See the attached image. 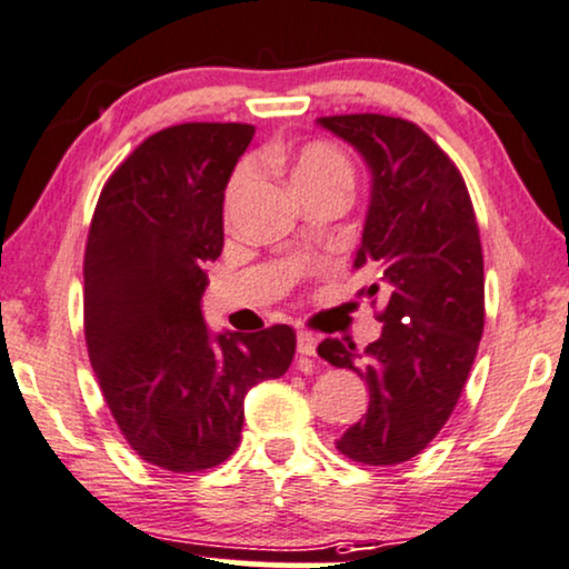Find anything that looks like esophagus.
<instances>
[{"label": "esophagus", "mask_w": 569, "mask_h": 569, "mask_svg": "<svg viewBox=\"0 0 569 569\" xmlns=\"http://www.w3.org/2000/svg\"><path fill=\"white\" fill-rule=\"evenodd\" d=\"M316 345H319V337L313 331L300 329L298 331V352L300 356H316Z\"/></svg>", "instance_id": "esophagus-1"}]
</instances>
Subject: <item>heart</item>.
I'll use <instances>...</instances> for the list:
<instances>
[{"label":"heart","instance_id":"b5f03b06","mask_svg":"<svg viewBox=\"0 0 569 569\" xmlns=\"http://www.w3.org/2000/svg\"><path fill=\"white\" fill-rule=\"evenodd\" d=\"M253 177L256 167L250 161L234 169L224 190L227 209L238 203V198L250 188ZM290 177L302 198L321 193V190H348L350 193L352 186H356V167H352L350 157L339 146L329 143V140H308L292 157Z\"/></svg>","mask_w":569,"mask_h":569}]
</instances>
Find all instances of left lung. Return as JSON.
Returning <instances> with one entry per match:
<instances>
[{"mask_svg": "<svg viewBox=\"0 0 569 569\" xmlns=\"http://www.w3.org/2000/svg\"><path fill=\"white\" fill-rule=\"evenodd\" d=\"M363 153L371 209L352 269L373 271L358 298L383 300V331L366 350L327 337L319 356L363 376L368 412L337 449L363 465H400L447 423L483 335V250L460 169L416 122L389 114L319 117Z\"/></svg>", "mask_w": 569, "mask_h": 569, "instance_id": "8db88e82", "label": "left lung"}]
</instances>
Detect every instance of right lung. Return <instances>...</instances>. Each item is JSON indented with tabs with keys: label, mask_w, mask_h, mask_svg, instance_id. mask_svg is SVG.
Masks as SVG:
<instances>
[{
	"label": "right lung",
	"mask_w": 569,
	"mask_h": 569,
	"mask_svg": "<svg viewBox=\"0 0 569 569\" xmlns=\"http://www.w3.org/2000/svg\"><path fill=\"white\" fill-rule=\"evenodd\" d=\"M256 128L186 122L153 132L109 174L83 258V331L96 381L140 460L217 468L240 445L242 400L292 363L295 329L209 337L203 267L224 246L221 203Z\"/></svg>",
	"instance_id": "obj_1"
}]
</instances>
